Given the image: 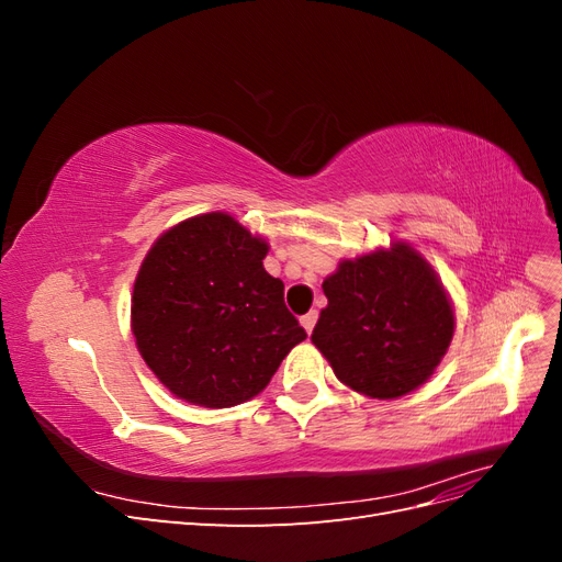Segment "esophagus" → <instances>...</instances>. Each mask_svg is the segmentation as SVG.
Instances as JSON below:
<instances>
[{"label": "esophagus", "instance_id": "1", "mask_svg": "<svg viewBox=\"0 0 562 562\" xmlns=\"http://www.w3.org/2000/svg\"><path fill=\"white\" fill-rule=\"evenodd\" d=\"M316 318H318V314L316 312H310V314H304L302 318H300V323H302V328L307 330V333H312L314 330V326H316Z\"/></svg>", "mask_w": 562, "mask_h": 562}]
</instances>
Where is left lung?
Wrapping results in <instances>:
<instances>
[{"mask_svg":"<svg viewBox=\"0 0 562 562\" xmlns=\"http://www.w3.org/2000/svg\"><path fill=\"white\" fill-rule=\"evenodd\" d=\"M328 307L312 333L335 378L370 398H401L427 382L454 335V307L434 267L391 241L342 260L323 281Z\"/></svg>","mask_w":562,"mask_h":562,"instance_id":"obj_1","label":"left lung"}]
</instances>
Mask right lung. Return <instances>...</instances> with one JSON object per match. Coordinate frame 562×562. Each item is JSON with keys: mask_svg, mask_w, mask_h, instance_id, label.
Here are the masks:
<instances>
[{"mask_svg": "<svg viewBox=\"0 0 562 562\" xmlns=\"http://www.w3.org/2000/svg\"><path fill=\"white\" fill-rule=\"evenodd\" d=\"M267 239L229 213L187 217L151 244L131 295L143 361L180 401L232 407L258 396L307 333L262 265Z\"/></svg>", "mask_w": 562, "mask_h": 562, "instance_id": "right-lung-1", "label": "right lung"}]
</instances>
